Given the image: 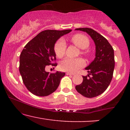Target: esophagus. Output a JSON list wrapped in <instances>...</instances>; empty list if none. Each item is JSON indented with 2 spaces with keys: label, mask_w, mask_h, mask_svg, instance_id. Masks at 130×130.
<instances>
[{
  "label": "esophagus",
  "mask_w": 130,
  "mask_h": 130,
  "mask_svg": "<svg viewBox=\"0 0 130 130\" xmlns=\"http://www.w3.org/2000/svg\"><path fill=\"white\" fill-rule=\"evenodd\" d=\"M66 74H67V75H71V76H73L74 75L73 73H68V72H67V73H66Z\"/></svg>",
  "instance_id": "obj_1"
}]
</instances>
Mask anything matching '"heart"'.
I'll return each instance as SVG.
<instances>
[{"label": "heart", "mask_w": 130, "mask_h": 130, "mask_svg": "<svg viewBox=\"0 0 130 130\" xmlns=\"http://www.w3.org/2000/svg\"><path fill=\"white\" fill-rule=\"evenodd\" d=\"M71 40L74 45L79 47L80 49H83V50L81 51L83 54L87 55L89 54V51L84 50L87 48L90 43L89 38L86 35L80 34H75L71 37ZM66 47V43L62 38L59 39L56 43L54 46V52L58 57L62 58L65 55ZM85 65H86L85 61L81 58H78V59L66 58L61 62L60 68L63 71L74 73L79 68L84 67Z\"/></svg>", "instance_id": "heart-1"}]
</instances>
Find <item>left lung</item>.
Returning a JSON list of instances; mask_svg holds the SVG:
<instances>
[{
  "instance_id": "8db88e82",
  "label": "left lung",
  "mask_w": 130,
  "mask_h": 130,
  "mask_svg": "<svg viewBox=\"0 0 130 130\" xmlns=\"http://www.w3.org/2000/svg\"><path fill=\"white\" fill-rule=\"evenodd\" d=\"M75 30L87 33L96 47L95 59L86 68L89 74L83 76V83L76 86V90L87 98L96 97L106 90L112 79L115 67L114 50L108 40L94 30L90 28Z\"/></svg>"
}]
</instances>
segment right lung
<instances>
[{
	"label": "right lung",
	"mask_w": 130,
	"mask_h": 130,
	"mask_svg": "<svg viewBox=\"0 0 130 130\" xmlns=\"http://www.w3.org/2000/svg\"><path fill=\"white\" fill-rule=\"evenodd\" d=\"M71 30H46L29 42L22 51L19 57V72L22 81L31 93L46 96L56 90L65 73H50L45 71L46 65L56 66L54 45L60 37Z\"/></svg>",
	"instance_id": "right-lung-1"
}]
</instances>
